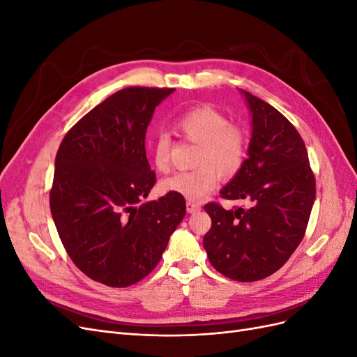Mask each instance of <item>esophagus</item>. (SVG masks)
Masks as SVG:
<instances>
[{
    "mask_svg": "<svg viewBox=\"0 0 357 357\" xmlns=\"http://www.w3.org/2000/svg\"><path fill=\"white\" fill-rule=\"evenodd\" d=\"M199 208H201V205L197 204V202H192V201L186 202L188 213H197V211H199Z\"/></svg>",
    "mask_w": 357,
    "mask_h": 357,
    "instance_id": "1",
    "label": "esophagus"
}]
</instances>
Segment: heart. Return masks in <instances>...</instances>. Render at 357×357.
<instances>
[{
  "label": "heart",
  "instance_id": "b5f03b06",
  "mask_svg": "<svg viewBox=\"0 0 357 357\" xmlns=\"http://www.w3.org/2000/svg\"><path fill=\"white\" fill-rule=\"evenodd\" d=\"M176 131L189 143L198 146L193 168L176 172L160 183L167 193L189 201H199L218 185L219 177L231 178L244 167L250 137L247 129L232 123L229 117L210 105H199L183 113L174 123ZM171 139L160 132L152 144L153 162L159 171L169 169Z\"/></svg>",
  "mask_w": 357,
  "mask_h": 357
}]
</instances>
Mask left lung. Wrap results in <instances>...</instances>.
<instances>
[{"mask_svg":"<svg viewBox=\"0 0 357 357\" xmlns=\"http://www.w3.org/2000/svg\"><path fill=\"white\" fill-rule=\"evenodd\" d=\"M252 112V139L244 167L220 190L247 207L204 205L211 228L204 248L211 265L235 282H257L278 271L307 231L316 178L304 139L273 105L243 91Z\"/></svg>","mask_w":357,"mask_h":357,"instance_id":"left-lung-1","label":"left lung"}]
</instances>
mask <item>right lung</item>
I'll return each instance as SVG.
<instances>
[{
	"label": "right lung",
	"instance_id": "right-lung-1",
	"mask_svg": "<svg viewBox=\"0 0 357 357\" xmlns=\"http://www.w3.org/2000/svg\"><path fill=\"white\" fill-rule=\"evenodd\" d=\"M172 88L131 86L84 114L55 159L50 211L74 265L95 282L128 287L159 264L186 201L167 193L142 202L156 183L146 131Z\"/></svg>",
	"mask_w": 357,
	"mask_h": 357
}]
</instances>
